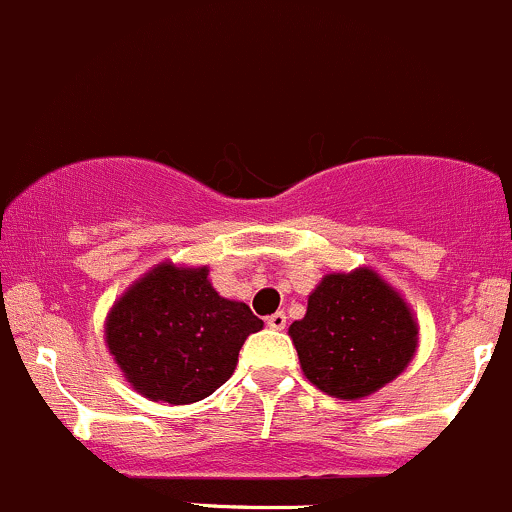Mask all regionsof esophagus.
I'll list each match as a JSON object with an SVG mask.
<instances>
[{
    "mask_svg": "<svg viewBox=\"0 0 512 512\" xmlns=\"http://www.w3.org/2000/svg\"><path fill=\"white\" fill-rule=\"evenodd\" d=\"M266 325H268V328H273V330H283V328H286V313H283V310H278V313L268 315Z\"/></svg>",
    "mask_w": 512,
    "mask_h": 512,
    "instance_id": "esophagus-1",
    "label": "esophagus"
}]
</instances>
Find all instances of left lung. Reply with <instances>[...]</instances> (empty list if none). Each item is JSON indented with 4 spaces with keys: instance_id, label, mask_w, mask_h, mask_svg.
<instances>
[{
    "instance_id": "obj_1",
    "label": "left lung",
    "mask_w": 512,
    "mask_h": 512,
    "mask_svg": "<svg viewBox=\"0 0 512 512\" xmlns=\"http://www.w3.org/2000/svg\"><path fill=\"white\" fill-rule=\"evenodd\" d=\"M288 333L305 377L337 399L377 392L416 352L407 303L370 268L325 276Z\"/></svg>"
}]
</instances>
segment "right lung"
I'll return each instance as SVG.
<instances>
[{
  "label": "right lung",
  "mask_w": 512,
  "mask_h": 512,
  "mask_svg": "<svg viewBox=\"0 0 512 512\" xmlns=\"http://www.w3.org/2000/svg\"><path fill=\"white\" fill-rule=\"evenodd\" d=\"M207 276V268L162 263L110 310V355L152 402L192 404L217 392L246 337L263 328L249 305L221 298Z\"/></svg>",
  "instance_id": "add662e5"
}]
</instances>
